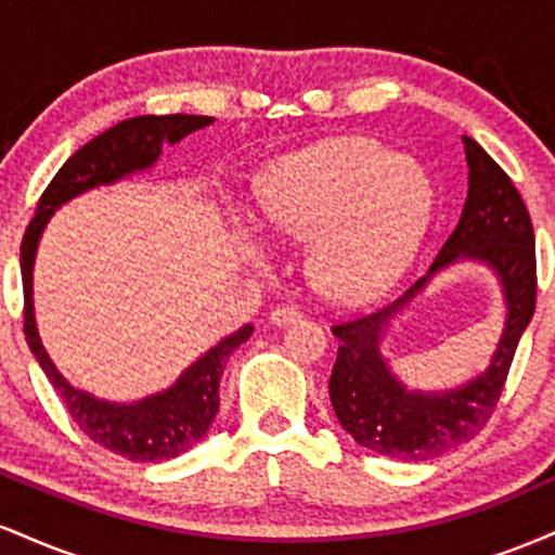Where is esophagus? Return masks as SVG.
<instances>
[{"label":"esophagus","mask_w":555,"mask_h":555,"mask_svg":"<svg viewBox=\"0 0 555 555\" xmlns=\"http://www.w3.org/2000/svg\"><path fill=\"white\" fill-rule=\"evenodd\" d=\"M302 313H299L297 308H292V305H279V308L271 310L269 315V323L276 328H284V326H292V323H297Z\"/></svg>","instance_id":"esophagus-1"}]
</instances>
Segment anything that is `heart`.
Returning <instances> with one entry per match:
<instances>
[{"label":"heart","mask_w":555,"mask_h":555,"mask_svg":"<svg viewBox=\"0 0 555 555\" xmlns=\"http://www.w3.org/2000/svg\"><path fill=\"white\" fill-rule=\"evenodd\" d=\"M430 216L428 177L365 138L328 140L279 158L258 193L260 224L310 240V282L339 302H365L397 284Z\"/></svg>","instance_id":"b5f03b06"}]
</instances>
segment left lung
<instances>
[{"label":"left lung","mask_w":555,"mask_h":555,"mask_svg":"<svg viewBox=\"0 0 555 555\" xmlns=\"http://www.w3.org/2000/svg\"><path fill=\"white\" fill-rule=\"evenodd\" d=\"M462 143L469 169L467 201L428 273L378 313L331 328L339 339L328 380L334 415L362 449L388 460L428 462L477 436L501 397L534 313V234L525 201L477 140L462 135ZM460 262L482 264L500 282L504 328L494 358L460 387L410 389L392 371L383 344L431 279Z\"/></svg>","instance_id":"left-lung-1"}]
</instances>
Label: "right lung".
<instances>
[{"instance_id":"right-lung-1","label":"right lung","mask_w":555,"mask_h":555,"mask_svg":"<svg viewBox=\"0 0 555 555\" xmlns=\"http://www.w3.org/2000/svg\"><path fill=\"white\" fill-rule=\"evenodd\" d=\"M214 122V117H195V114H164V117L149 114V117L125 119V122L101 132L91 143L75 151L65 167L56 171L38 201L36 216L25 229L21 245L25 339H28L30 352L41 371L47 373L49 384L60 393L69 417L78 423V428L93 443L132 462L177 460L206 438L216 412H219V380L224 375L229 354L250 339L253 326L245 323L234 334L216 341L208 352H203L177 375L175 384L162 391L135 401L101 399L86 388L69 384L54 365L52 354L47 352L41 334H38L34 302L38 242H41L43 229L52 221V216L73 197L91 193L95 188H109V184L130 180L135 175H145L158 164L164 145L180 143L190 132L203 130Z\"/></svg>"}]
</instances>
